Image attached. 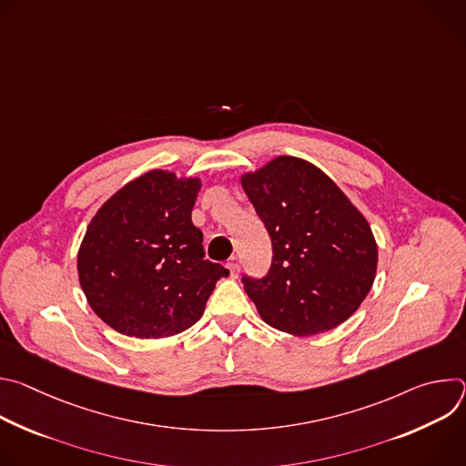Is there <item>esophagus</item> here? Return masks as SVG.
<instances>
[{"mask_svg":"<svg viewBox=\"0 0 466 466\" xmlns=\"http://www.w3.org/2000/svg\"><path fill=\"white\" fill-rule=\"evenodd\" d=\"M227 268H228V271H230V277H232V279H236V277L239 275V263H236V261H228V263H227Z\"/></svg>","mask_w":466,"mask_h":466,"instance_id":"obj_1","label":"esophagus"}]
</instances>
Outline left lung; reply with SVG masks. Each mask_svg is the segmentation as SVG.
<instances>
[{
	"mask_svg": "<svg viewBox=\"0 0 466 466\" xmlns=\"http://www.w3.org/2000/svg\"><path fill=\"white\" fill-rule=\"evenodd\" d=\"M241 186L268 228L273 261L243 288L269 326L315 336L345 322L369 295L378 247L361 212L317 166L277 157Z\"/></svg>",
	"mask_w": 466,
	"mask_h": 466,
	"instance_id": "obj_1",
	"label": "left lung"
}]
</instances>
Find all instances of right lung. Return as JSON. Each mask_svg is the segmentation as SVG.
<instances>
[{"label":"right lung","mask_w":466,"mask_h":466,"mask_svg":"<svg viewBox=\"0 0 466 466\" xmlns=\"http://www.w3.org/2000/svg\"><path fill=\"white\" fill-rule=\"evenodd\" d=\"M198 178L153 169L130 180L92 218L77 254L90 308L128 338L162 339L201 319L223 265L205 259L191 223Z\"/></svg>","instance_id":"add662e5"}]
</instances>
